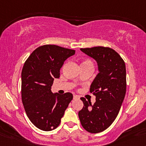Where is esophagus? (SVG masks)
I'll use <instances>...</instances> for the list:
<instances>
[{
	"instance_id": "1",
	"label": "esophagus",
	"mask_w": 146,
	"mask_h": 146,
	"mask_svg": "<svg viewBox=\"0 0 146 146\" xmlns=\"http://www.w3.org/2000/svg\"><path fill=\"white\" fill-rule=\"evenodd\" d=\"M73 99H74V100L79 99V96H76V95H74V96H73Z\"/></svg>"
}]
</instances>
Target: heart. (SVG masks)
Here are the masks:
<instances>
[{"mask_svg": "<svg viewBox=\"0 0 146 146\" xmlns=\"http://www.w3.org/2000/svg\"><path fill=\"white\" fill-rule=\"evenodd\" d=\"M92 64V62H91L90 60H86L83 61L82 63V64Z\"/></svg>", "mask_w": 146, "mask_h": 146, "instance_id": "heart-1", "label": "heart"}]
</instances>
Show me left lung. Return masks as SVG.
I'll return each instance as SVG.
<instances>
[{"instance_id":"8db88e82","label":"left lung","mask_w":146,"mask_h":146,"mask_svg":"<svg viewBox=\"0 0 146 146\" xmlns=\"http://www.w3.org/2000/svg\"><path fill=\"white\" fill-rule=\"evenodd\" d=\"M80 50L96 62L98 73L90 86L96 96L91 105L81 98L84 107L78 112L82 127L87 132L105 130L116 119L126 93V68L124 61L114 50L97 46Z\"/></svg>"}]
</instances>
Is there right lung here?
I'll use <instances>...</instances> for the list:
<instances>
[{"mask_svg": "<svg viewBox=\"0 0 146 146\" xmlns=\"http://www.w3.org/2000/svg\"><path fill=\"white\" fill-rule=\"evenodd\" d=\"M75 52L55 45H44L35 49L24 64L22 102L30 121L41 130L51 131L58 127L73 99L70 93L53 94L51 86L54 79L60 78L64 62Z\"/></svg>", "mask_w": 146, "mask_h": 146, "instance_id": "add662e5", "label": "right lung"}]
</instances>
